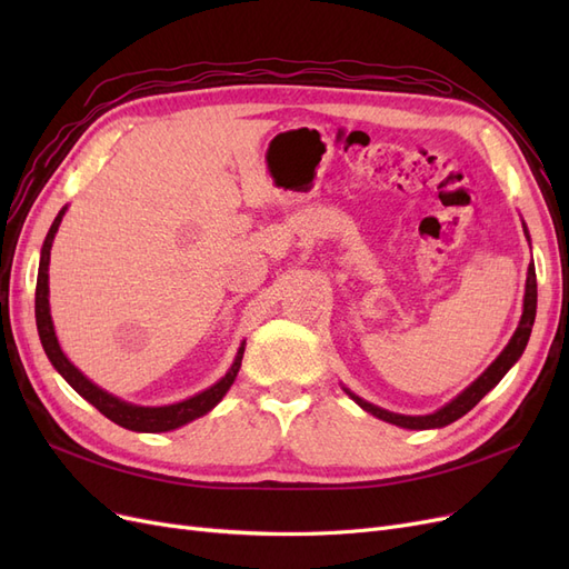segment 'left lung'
<instances>
[{
	"label": "left lung",
	"mask_w": 569,
	"mask_h": 569,
	"mask_svg": "<svg viewBox=\"0 0 569 569\" xmlns=\"http://www.w3.org/2000/svg\"><path fill=\"white\" fill-rule=\"evenodd\" d=\"M522 226H525V222H522ZM525 234H527V239H529L527 226H525ZM533 318H537V272H533V263H531L529 270H527L525 308H522V318H520L518 330H515V335L510 337L508 347L501 351V356H498V358L493 360V363H491L485 372H481L468 389L460 391L451 403H446V406L439 408L437 412H429V416H399V412H389V410H385V408H380V406H372V403L363 401V399H360V396H356V393L349 391V389H343V391H347L360 408L368 410L370 416L380 418V420H385V422H391V425H396V427H406V429H437V427H446V425L456 422L458 418H462L468 410H472L498 382L503 380V375H506L515 363H518V358L522 356V351H525V347H527V341H529Z\"/></svg>",
	"instance_id": "1"
}]
</instances>
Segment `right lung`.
<instances>
[{
    "mask_svg": "<svg viewBox=\"0 0 569 569\" xmlns=\"http://www.w3.org/2000/svg\"><path fill=\"white\" fill-rule=\"evenodd\" d=\"M68 206L59 211V216L51 222V228L44 237L42 244V253H40V270H38V287H36V320H38V332H40V341L42 349L47 353V358L51 360V366L57 368V372L63 377V380L71 385L84 401H90L101 416H107L111 422L132 429V432H170V429H178L187 422H192L201 416H206L211 408H216L220 403L222 396L228 393V389L232 387L234 377L242 368V356H244V343L239 347L234 363L230 366V370L226 372V377L203 389L201 393H194L192 399H184L180 403H170V406H134L128 401H120L118 396L99 389L94 382H90L71 360L66 358V353L59 347V339L54 332V322H51V313H49V253H51V242H54V234L61 226V218L66 213Z\"/></svg>",
    "mask_w": 569,
    "mask_h": 569,
    "instance_id": "1",
    "label": "right lung"
}]
</instances>
